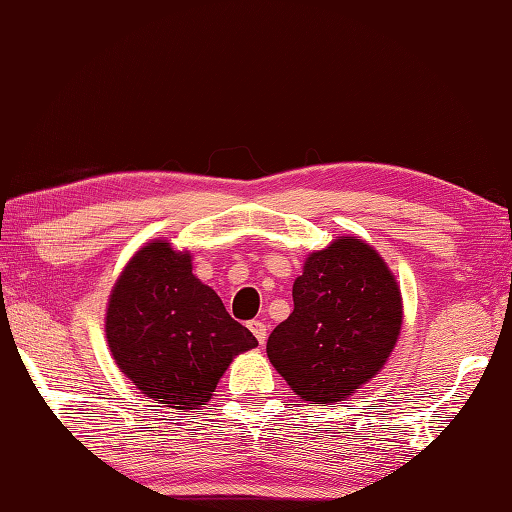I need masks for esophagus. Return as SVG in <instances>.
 Wrapping results in <instances>:
<instances>
[{
	"label": "esophagus",
	"mask_w": 512,
	"mask_h": 512,
	"mask_svg": "<svg viewBox=\"0 0 512 512\" xmlns=\"http://www.w3.org/2000/svg\"><path fill=\"white\" fill-rule=\"evenodd\" d=\"M249 330H252V334L256 336V341L263 345L267 341V325L260 323V321H252L249 323Z\"/></svg>",
	"instance_id": "1"
}]
</instances>
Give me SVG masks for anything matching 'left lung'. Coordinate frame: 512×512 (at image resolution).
Listing matches in <instances>:
<instances>
[{"label": "left lung", "mask_w": 512, "mask_h": 512, "mask_svg": "<svg viewBox=\"0 0 512 512\" xmlns=\"http://www.w3.org/2000/svg\"><path fill=\"white\" fill-rule=\"evenodd\" d=\"M294 312L267 339V356L303 401H345L397 347L403 298L397 276L359 236L307 254L292 287Z\"/></svg>", "instance_id": "1"}]
</instances>
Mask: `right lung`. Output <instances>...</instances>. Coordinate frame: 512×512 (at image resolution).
<instances>
[{"instance_id": "right-lung-1", "label": "right lung", "mask_w": 512, "mask_h": 512, "mask_svg": "<svg viewBox=\"0 0 512 512\" xmlns=\"http://www.w3.org/2000/svg\"><path fill=\"white\" fill-rule=\"evenodd\" d=\"M191 254L169 240L144 243L115 281L104 332L115 365L169 410H200L256 336L191 272Z\"/></svg>"}]
</instances>
